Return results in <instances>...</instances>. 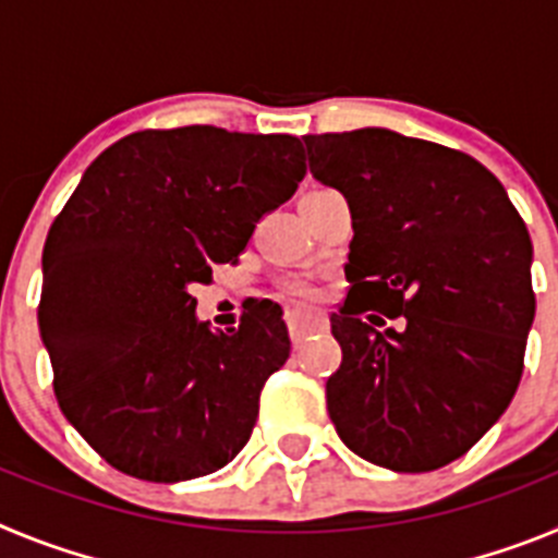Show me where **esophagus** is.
Returning <instances> with one entry per match:
<instances>
[{"mask_svg": "<svg viewBox=\"0 0 558 558\" xmlns=\"http://www.w3.org/2000/svg\"><path fill=\"white\" fill-rule=\"evenodd\" d=\"M284 322H288V329H290V338L299 343V340L304 338L307 332H313V329L324 327V313H318V310H299V307H290L288 313H284Z\"/></svg>", "mask_w": 558, "mask_h": 558, "instance_id": "esophagus-1", "label": "esophagus"}]
</instances>
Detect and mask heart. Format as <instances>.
Returning <instances> with one entry per match:
<instances>
[{
    "mask_svg": "<svg viewBox=\"0 0 558 558\" xmlns=\"http://www.w3.org/2000/svg\"><path fill=\"white\" fill-rule=\"evenodd\" d=\"M290 293L299 295V299H313L315 288L310 282H304V279H295V282H290Z\"/></svg>",
    "mask_w": 558,
    "mask_h": 558,
    "instance_id": "b5f03b06",
    "label": "heart"
}]
</instances>
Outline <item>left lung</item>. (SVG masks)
<instances>
[{"label": "left lung", "instance_id": "obj_1", "mask_svg": "<svg viewBox=\"0 0 558 558\" xmlns=\"http://www.w3.org/2000/svg\"><path fill=\"white\" fill-rule=\"evenodd\" d=\"M310 172L352 209L340 368L327 411L340 441L393 472L456 461L506 413L534 324L531 236L481 161L388 128L304 136ZM399 330H377L381 315ZM377 323L376 328L371 324Z\"/></svg>", "mask_w": 558, "mask_h": 558}]
</instances>
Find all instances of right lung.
<instances>
[{
    "instance_id": "1",
    "label": "right lung",
    "mask_w": 558,
    "mask_h": 558,
    "mask_svg": "<svg viewBox=\"0 0 558 558\" xmlns=\"http://www.w3.org/2000/svg\"><path fill=\"white\" fill-rule=\"evenodd\" d=\"M302 142L211 125L131 133L83 172L44 245L38 329L63 416L113 470L209 475L243 450L290 357L282 307L198 322L190 288L234 263L304 179Z\"/></svg>"
}]
</instances>
